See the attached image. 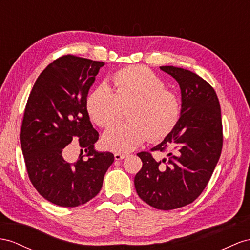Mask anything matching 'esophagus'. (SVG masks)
<instances>
[{
  "label": "esophagus",
  "mask_w": 250,
  "mask_h": 250,
  "mask_svg": "<svg viewBox=\"0 0 250 250\" xmlns=\"http://www.w3.org/2000/svg\"><path fill=\"white\" fill-rule=\"evenodd\" d=\"M127 154L126 153H120V152H117V153H115L114 154V157H115V159H116V161H120V159H124V158H125V156H126Z\"/></svg>",
  "instance_id": "1"
}]
</instances>
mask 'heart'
Segmentation results:
<instances>
[{
  "mask_svg": "<svg viewBox=\"0 0 250 250\" xmlns=\"http://www.w3.org/2000/svg\"><path fill=\"white\" fill-rule=\"evenodd\" d=\"M86 111L96 125L108 127L127 111L130 121L114 125L102 138L107 149L126 151L146 139L161 142L181 117V100L165 80L146 66H127L115 73L106 86L88 93Z\"/></svg>",
  "mask_w": 250,
  "mask_h": 250,
  "instance_id": "1",
  "label": "heart"
}]
</instances>
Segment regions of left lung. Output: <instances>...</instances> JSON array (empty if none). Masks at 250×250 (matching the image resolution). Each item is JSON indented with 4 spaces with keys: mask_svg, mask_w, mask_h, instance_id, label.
I'll return each instance as SVG.
<instances>
[{
    "mask_svg": "<svg viewBox=\"0 0 250 250\" xmlns=\"http://www.w3.org/2000/svg\"><path fill=\"white\" fill-rule=\"evenodd\" d=\"M178 82L182 93L180 120L152 152H167L155 161L140 152L143 167L134 178L142 200L159 210H172L194 202L212 175L223 148L221 106L216 93L202 77L175 66H161Z\"/></svg>",
    "mask_w": 250,
    "mask_h": 250,
    "instance_id": "obj_1",
    "label": "left lung"
}]
</instances>
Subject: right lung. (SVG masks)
Segmentation results:
<instances>
[{
	"instance_id": "add662e5",
	"label": "right lung",
	"mask_w": 250,
	"mask_h": 250,
	"mask_svg": "<svg viewBox=\"0 0 250 250\" xmlns=\"http://www.w3.org/2000/svg\"><path fill=\"white\" fill-rule=\"evenodd\" d=\"M104 62L65 55L47 65L29 94L20 142L28 177L45 200L77 207L99 193L111 152H97L99 138L85 107L88 89ZM72 141L85 155L65 159Z\"/></svg>"
}]
</instances>
